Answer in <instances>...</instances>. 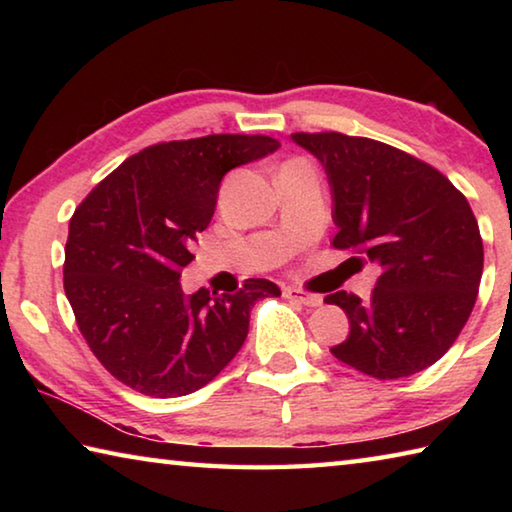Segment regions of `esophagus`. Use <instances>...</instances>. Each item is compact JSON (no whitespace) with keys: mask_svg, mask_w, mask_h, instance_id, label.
<instances>
[{"mask_svg":"<svg viewBox=\"0 0 512 512\" xmlns=\"http://www.w3.org/2000/svg\"><path fill=\"white\" fill-rule=\"evenodd\" d=\"M284 296L300 302V305H305V307H320V305H323V298L316 296V293L302 291V289H296V287L284 289Z\"/></svg>","mask_w":512,"mask_h":512,"instance_id":"esophagus-1","label":"esophagus"}]
</instances>
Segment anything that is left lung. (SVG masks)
<instances>
[{
	"instance_id": "obj_1",
	"label": "left lung",
	"mask_w": 512,
	"mask_h": 512,
	"mask_svg": "<svg viewBox=\"0 0 512 512\" xmlns=\"http://www.w3.org/2000/svg\"><path fill=\"white\" fill-rule=\"evenodd\" d=\"M327 173L334 248L379 266L370 300L336 291L350 336L339 361L377 379L429 368L452 348L479 293L483 241L467 198L413 155L368 137L293 133Z\"/></svg>"
}]
</instances>
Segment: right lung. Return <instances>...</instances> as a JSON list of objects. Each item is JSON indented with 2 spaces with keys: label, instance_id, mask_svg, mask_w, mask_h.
<instances>
[{
  "label": "right lung",
  "instance_id": "right-lung-1",
  "mask_svg": "<svg viewBox=\"0 0 512 512\" xmlns=\"http://www.w3.org/2000/svg\"><path fill=\"white\" fill-rule=\"evenodd\" d=\"M280 149L268 135L153 144L124 160L76 207L65 244V296L94 357L151 397L203 388L235 359L268 280L237 293H183L189 246L212 221L225 173Z\"/></svg>",
  "mask_w": 512,
  "mask_h": 512
}]
</instances>
